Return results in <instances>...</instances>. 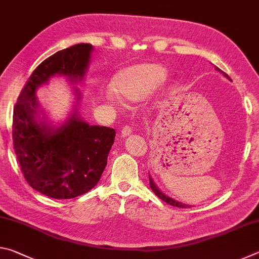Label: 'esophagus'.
<instances>
[{
	"instance_id": "34e87169",
	"label": "esophagus",
	"mask_w": 259,
	"mask_h": 259,
	"mask_svg": "<svg viewBox=\"0 0 259 259\" xmlns=\"http://www.w3.org/2000/svg\"><path fill=\"white\" fill-rule=\"evenodd\" d=\"M131 134H133V130H131L129 125H124L121 130V137H123V138L128 137V136H130Z\"/></svg>"
}]
</instances>
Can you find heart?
I'll return each instance as SVG.
<instances>
[{
  "label": "heart",
  "instance_id": "obj_1",
  "mask_svg": "<svg viewBox=\"0 0 259 259\" xmlns=\"http://www.w3.org/2000/svg\"><path fill=\"white\" fill-rule=\"evenodd\" d=\"M169 80L161 65L137 64L117 72L112 80V89L122 100L138 102L150 95L155 87H165ZM106 97L109 102L116 99L112 93H107Z\"/></svg>",
  "mask_w": 259,
  "mask_h": 259
}]
</instances>
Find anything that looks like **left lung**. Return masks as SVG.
<instances>
[{
    "mask_svg": "<svg viewBox=\"0 0 259 259\" xmlns=\"http://www.w3.org/2000/svg\"><path fill=\"white\" fill-rule=\"evenodd\" d=\"M216 69L217 71L219 72V73H222L223 75H224L225 77H227L229 78V80L231 81V78H230V76L227 75L226 73H224L222 71V69H219L218 67H216ZM150 186H151V188H152V191L155 193V195L156 196H159V198L161 199V200H163L164 202H166L168 204H170V205H174V207H178V208H190L191 205H188V204H185V203H182V202H179V201H177V200H175V199H172V198H170V196H168V195H165L163 192H162L159 187L156 186V184L154 183V181H153V178H152V176L150 175Z\"/></svg>",
    "mask_w": 259,
    "mask_h": 259,
    "instance_id": "left-lung-1",
    "label": "left lung"
}]
</instances>
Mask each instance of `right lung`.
<instances>
[{
	"label": "right lung",
	"instance_id": "right-lung-1",
	"mask_svg": "<svg viewBox=\"0 0 259 259\" xmlns=\"http://www.w3.org/2000/svg\"><path fill=\"white\" fill-rule=\"evenodd\" d=\"M93 50L91 45L78 43L42 61L14 108L12 139L20 169L30 187L49 198L73 199L93 190L114 144L115 130L82 120L77 108L81 94L76 87H73L76 96L73 112L59 125L46 121L35 95L54 76H65L71 83L83 81Z\"/></svg>",
	"mask_w": 259,
	"mask_h": 259
}]
</instances>
